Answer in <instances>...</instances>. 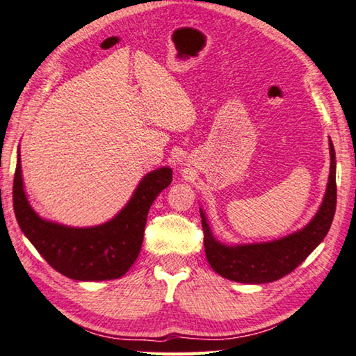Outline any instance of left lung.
<instances>
[{
	"label": "left lung",
	"mask_w": 356,
	"mask_h": 356,
	"mask_svg": "<svg viewBox=\"0 0 356 356\" xmlns=\"http://www.w3.org/2000/svg\"><path fill=\"white\" fill-rule=\"evenodd\" d=\"M330 177L323 201L306 227L284 238L255 244L227 245L216 239L202 209L204 250L211 268L222 277L241 284H269L290 274L328 234L336 212V152L330 139Z\"/></svg>",
	"instance_id": "obj_1"
}]
</instances>
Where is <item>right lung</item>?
Returning <instances> with one entry per match:
<instances>
[{
  "label": "right lung",
  "mask_w": 356,
  "mask_h": 356,
  "mask_svg": "<svg viewBox=\"0 0 356 356\" xmlns=\"http://www.w3.org/2000/svg\"><path fill=\"white\" fill-rule=\"evenodd\" d=\"M172 180V169L158 168L140 179L129 201L109 222L76 228L39 217L26 198L17 155L13 201L15 218L28 241L60 274L81 282L118 279L128 273L140 252L147 213Z\"/></svg>",
  "instance_id": "add662e5"
}]
</instances>
